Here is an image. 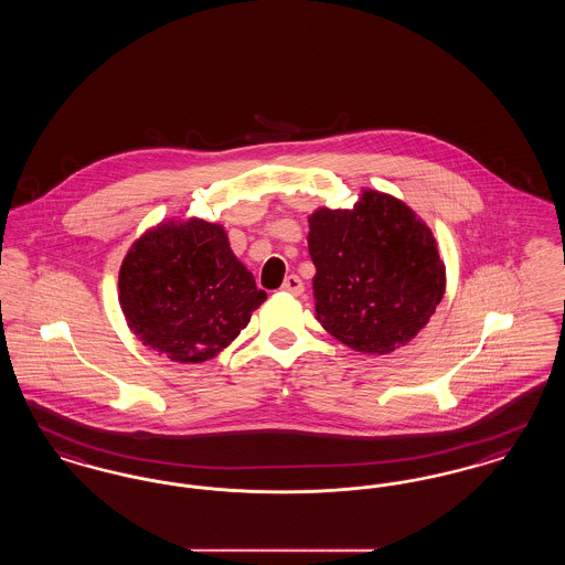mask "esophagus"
<instances>
[{"label": "esophagus", "mask_w": 565, "mask_h": 565, "mask_svg": "<svg viewBox=\"0 0 565 565\" xmlns=\"http://www.w3.org/2000/svg\"><path fill=\"white\" fill-rule=\"evenodd\" d=\"M281 290L284 292H290V295H302L305 292V286H302V281H300V277L298 275H288L286 279H284V284H281Z\"/></svg>", "instance_id": "esophagus-1"}]
</instances>
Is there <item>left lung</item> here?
Returning <instances> with one entry per match:
<instances>
[{
  "label": "left lung",
  "mask_w": 565,
  "mask_h": 565,
  "mask_svg": "<svg viewBox=\"0 0 565 565\" xmlns=\"http://www.w3.org/2000/svg\"><path fill=\"white\" fill-rule=\"evenodd\" d=\"M307 242L316 316L351 350L383 355L406 345L443 300L436 239L390 194L364 190L351 210H318Z\"/></svg>",
  "instance_id": "obj_1"
}]
</instances>
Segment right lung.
Segmentation results:
<instances>
[{
	"label": "right lung",
	"mask_w": 565,
	"mask_h": 565,
	"mask_svg": "<svg viewBox=\"0 0 565 565\" xmlns=\"http://www.w3.org/2000/svg\"><path fill=\"white\" fill-rule=\"evenodd\" d=\"M120 307L143 345L173 362H205L239 337L267 292L220 224L164 222L134 243L118 275Z\"/></svg>",
	"instance_id": "obj_1"
}]
</instances>
